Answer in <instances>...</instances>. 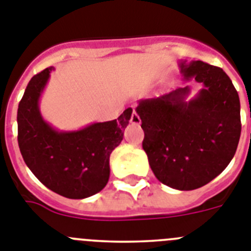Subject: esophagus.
<instances>
[{"instance_id":"esophagus-1","label":"esophagus","mask_w":251,"mask_h":251,"mask_svg":"<svg viewBox=\"0 0 251 251\" xmlns=\"http://www.w3.org/2000/svg\"><path fill=\"white\" fill-rule=\"evenodd\" d=\"M130 123L134 124V125H139V124L141 123L140 117H139V115L135 112V111L131 113V119H130Z\"/></svg>"}]
</instances>
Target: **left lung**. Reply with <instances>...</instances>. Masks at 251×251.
I'll return each instance as SVG.
<instances>
[{"instance_id": "obj_1", "label": "left lung", "mask_w": 251, "mask_h": 251, "mask_svg": "<svg viewBox=\"0 0 251 251\" xmlns=\"http://www.w3.org/2000/svg\"><path fill=\"white\" fill-rule=\"evenodd\" d=\"M184 82L202 88L188 100L191 87L158 99L140 100L135 108L144 130L143 149L158 180L179 191L204 186L234 158L241 132L240 100L219 67L179 60Z\"/></svg>"}]
</instances>
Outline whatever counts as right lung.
Wrapping results in <instances>:
<instances>
[{
    "mask_svg": "<svg viewBox=\"0 0 251 251\" xmlns=\"http://www.w3.org/2000/svg\"><path fill=\"white\" fill-rule=\"evenodd\" d=\"M51 71L53 67L34 75L19 103V147L26 165L45 187L63 197L82 200L107 184L110 155L123 141L132 108L112 121L58 130L45 121L39 107Z\"/></svg>",
    "mask_w": 251,
    "mask_h": 251,
    "instance_id": "1",
    "label": "right lung"
}]
</instances>
